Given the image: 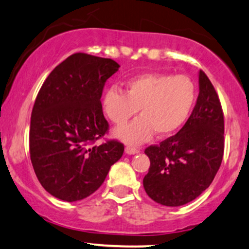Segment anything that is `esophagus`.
Instances as JSON below:
<instances>
[{
    "label": "esophagus",
    "instance_id": "1",
    "mask_svg": "<svg viewBox=\"0 0 249 249\" xmlns=\"http://www.w3.org/2000/svg\"><path fill=\"white\" fill-rule=\"evenodd\" d=\"M140 149L136 147V146H131V145H127L126 147H125V152H126V154H137L139 153Z\"/></svg>",
    "mask_w": 249,
    "mask_h": 249
}]
</instances>
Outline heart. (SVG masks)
Listing matches in <instances>:
<instances>
[{
	"instance_id": "b5f03b06",
	"label": "heart",
	"mask_w": 249,
	"mask_h": 249,
	"mask_svg": "<svg viewBox=\"0 0 249 249\" xmlns=\"http://www.w3.org/2000/svg\"><path fill=\"white\" fill-rule=\"evenodd\" d=\"M196 100V87L190 77L149 73L127 81L126 90L111 87L106 91L103 107L107 118L125 124L140 109L142 116L117 128L115 134L128 143L148 140L157 131L166 137L175 133L189 118Z\"/></svg>"
}]
</instances>
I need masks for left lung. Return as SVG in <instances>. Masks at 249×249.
Returning a JSON list of instances; mask_svg holds the SVG:
<instances>
[{
	"instance_id": "1",
	"label": "left lung",
	"mask_w": 249,
	"mask_h": 249,
	"mask_svg": "<svg viewBox=\"0 0 249 249\" xmlns=\"http://www.w3.org/2000/svg\"><path fill=\"white\" fill-rule=\"evenodd\" d=\"M199 94L183 127L160 145L145 149L149 158L142 179L146 194L166 206H181L213 181L224 155V113L211 81L199 71Z\"/></svg>"
}]
</instances>
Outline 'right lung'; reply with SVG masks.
<instances>
[{
    "instance_id": "add662e5",
    "label": "right lung",
    "mask_w": 249,
    "mask_h": 249,
    "mask_svg": "<svg viewBox=\"0 0 249 249\" xmlns=\"http://www.w3.org/2000/svg\"><path fill=\"white\" fill-rule=\"evenodd\" d=\"M112 59L75 53L51 71L36 98L30 124V158L47 193L66 202L94 194L124 145L107 140L92 145L109 130L101 97L118 71Z\"/></svg>"
}]
</instances>
